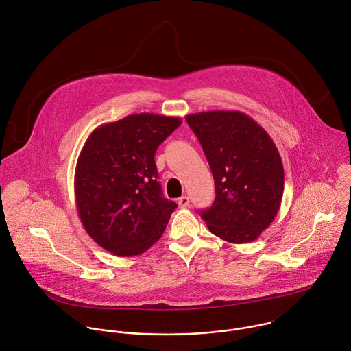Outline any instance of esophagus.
<instances>
[{"instance_id": "esophagus-1", "label": "esophagus", "mask_w": 351, "mask_h": 351, "mask_svg": "<svg viewBox=\"0 0 351 351\" xmlns=\"http://www.w3.org/2000/svg\"><path fill=\"white\" fill-rule=\"evenodd\" d=\"M178 205H179V208H187L189 205H190V198L189 197H180L179 199H178Z\"/></svg>"}]
</instances>
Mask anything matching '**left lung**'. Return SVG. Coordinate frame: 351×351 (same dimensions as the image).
<instances>
[{"label": "left lung", "mask_w": 351, "mask_h": 351, "mask_svg": "<svg viewBox=\"0 0 351 351\" xmlns=\"http://www.w3.org/2000/svg\"><path fill=\"white\" fill-rule=\"evenodd\" d=\"M201 142L215 184V199L199 214L217 237L243 244L271 225L283 195V165L269 133L240 111L186 117Z\"/></svg>", "instance_id": "obj_1"}]
</instances>
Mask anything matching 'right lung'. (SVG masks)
Segmentation results:
<instances>
[{
  "label": "right lung",
  "mask_w": 351,
  "mask_h": 351,
  "mask_svg": "<svg viewBox=\"0 0 351 351\" xmlns=\"http://www.w3.org/2000/svg\"><path fill=\"white\" fill-rule=\"evenodd\" d=\"M182 125L149 112L96 128L74 173L75 208L86 233L117 256L147 251L164 233L176 204L162 197L154 153Z\"/></svg>",
  "instance_id": "right-lung-1"
}]
</instances>
